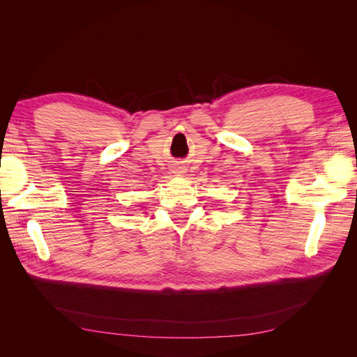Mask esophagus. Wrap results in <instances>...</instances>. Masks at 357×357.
<instances>
[{
  "instance_id": "1",
  "label": "esophagus",
  "mask_w": 357,
  "mask_h": 357,
  "mask_svg": "<svg viewBox=\"0 0 357 357\" xmlns=\"http://www.w3.org/2000/svg\"><path fill=\"white\" fill-rule=\"evenodd\" d=\"M172 172H174V174H177V176H181V174H185V167H181V165H176L174 167V171H172Z\"/></svg>"
}]
</instances>
